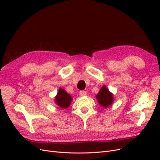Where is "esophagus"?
Segmentation results:
<instances>
[{
	"label": "esophagus",
	"instance_id": "1",
	"mask_svg": "<svg viewBox=\"0 0 160 160\" xmlns=\"http://www.w3.org/2000/svg\"><path fill=\"white\" fill-rule=\"evenodd\" d=\"M86 94H87V93L85 91H79V95L81 96H85V95H86Z\"/></svg>",
	"mask_w": 160,
	"mask_h": 160
}]
</instances>
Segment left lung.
Segmentation results:
<instances>
[{
    "instance_id": "left-lung-1",
    "label": "left lung",
    "mask_w": 160,
    "mask_h": 160,
    "mask_svg": "<svg viewBox=\"0 0 160 160\" xmlns=\"http://www.w3.org/2000/svg\"><path fill=\"white\" fill-rule=\"evenodd\" d=\"M96 98L98 100L99 103L104 108H108L113 101V95L106 88L105 86H103L101 89L98 95H96Z\"/></svg>"
}]
</instances>
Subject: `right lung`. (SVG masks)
I'll list each match as a JSON object with an SVG mask.
<instances>
[{"label":"right lung","instance_id":"obj_1","mask_svg":"<svg viewBox=\"0 0 160 160\" xmlns=\"http://www.w3.org/2000/svg\"><path fill=\"white\" fill-rule=\"evenodd\" d=\"M71 97L62 88H60L55 98V102L61 108H67L71 102Z\"/></svg>","mask_w":160,"mask_h":160}]
</instances>
